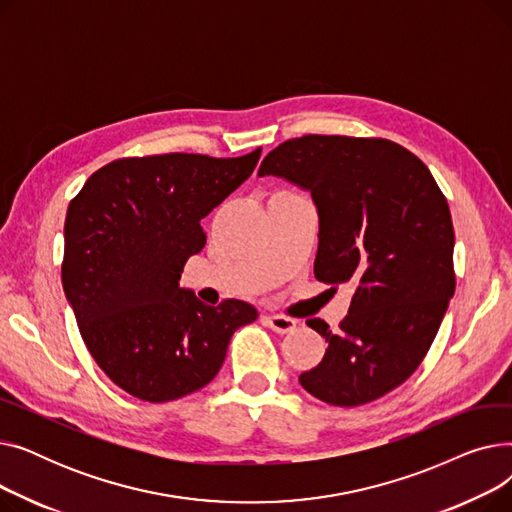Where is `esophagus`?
<instances>
[{
    "mask_svg": "<svg viewBox=\"0 0 512 512\" xmlns=\"http://www.w3.org/2000/svg\"><path fill=\"white\" fill-rule=\"evenodd\" d=\"M263 324L270 326L278 334H288L297 328V321H294L292 317H284V315H263Z\"/></svg>",
    "mask_w": 512,
    "mask_h": 512,
    "instance_id": "34e87169",
    "label": "esophagus"
}]
</instances>
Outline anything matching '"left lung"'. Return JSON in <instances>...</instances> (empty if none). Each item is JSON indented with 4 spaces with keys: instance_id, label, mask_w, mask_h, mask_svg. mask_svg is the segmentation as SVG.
<instances>
[{
    "instance_id": "1",
    "label": "left lung",
    "mask_w": 512,
    "mask_h": 512,
    "mask_svg": "<svg viewBox=\"0 0 512 512\" xmlns=\"http://www.w3.org/2000/svg\"><path fill=\"white\" fill-rule=\"evenodd\" d=\"M259 176L311 193L319 218L315 278L348 284L340 330L301 386L336 407H359L419 367L454 294V230L446 197L423 161L386 139L307 134L265 155Z\"/></svg>"
}]
</instances>
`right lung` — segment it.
Returning <instances> with one entry per match:
<instances>
[{"label":"right lung","mask_w":512,"mask_h":512,"mask_svg":"<svg viewBox=\"0 0 512 512\" xmlns=\"http://www.w3.org/2000/svg\"><path fill=\"white\" fill-rule=\"evenodd\" d=\"M259 155L116 159L70 201L64 294L89 353L128 394L168 402L201 390L232 334L257 319L245 301L201 303L180 288V274L205 247L201 220L253 174Z\"/></svg>","instance_id":"obj_1"}]
</instances>
